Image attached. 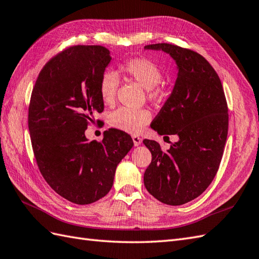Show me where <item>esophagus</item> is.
Masks as SVG:
<instances>
[{
  "label": "esophagus",
  "mask_w": 259,
  "mask_h": 259,
  "mask_svg": "<svg viewBox=\"0 0 259 259\" xmlns=\"http://www.w3.org/2000/svg\"><path fill=\"white\" fill-rule=\"evenodd\" d=\"M132 140H134V143L136 147H138V145H140L142 143V139L139 137V136H132Z\"/></svg>",
  "instance_id": "34e87169"
}]
</instances>
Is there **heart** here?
<instances>
[{
  "instance_id": "heart-1",
  "label": "heart",
  "mask_w": 259,
  "mask_h": 259,
  "mask_svg": "<svg viewBox=\"0 0 259 259\" xmlns=\"http://www.w3.org/2000/svg\"><path fill=\"white\" fill-rule=\"evenodd\" d=\"M119 71L132 81L141 85L147 90V96L152 102L160 101L163 96V91L160 86L162 78V71L154 61L148 58H132L125 61ZM119 79L116 73L106 71L99 81V94L105 104H112L115 102ZM151 114L147 109H130L121 107L111 112L109 116V123L119 130L129 134H138L151 120Z\"/></svg>"
}]
</instances>
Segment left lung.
Instances as JSON below:
<instances>
[{
  "label": "left lung",
  "mask_w": 259,
  "mask_h": 259,
  "mask_svg": "<svg viewBox=\"0 0 259 259\" xmlns=\"http://www.w3.org/2000/svg\"><path fill=\"white\" fill-rule=\"evenodd\" d=\"M144 49L163 51L176 63L173 91L151 128L178 141L163 151L156 141L143 140L152 154L143 181L157 200L181 205L200 196L217 174L228 138L227 101L217 72L197 52L169 44Z\"/></svg>",
  "instance_id": "obj_1"
}]
</instances>
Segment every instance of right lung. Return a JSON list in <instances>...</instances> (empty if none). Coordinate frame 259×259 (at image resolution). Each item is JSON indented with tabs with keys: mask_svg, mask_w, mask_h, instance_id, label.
I'll return each instance as SVG.
<instances>
[{
	"mask_svg": "<svg viewBox=\"0 0 259 259\" xmlns=\"http://www.w3.org/2000/svg\"><path fill=\"white\" fill-rule=\"evenodd\" d=\"M102 46H74L39 73L31 93L28 129L45 181L66 200L90 204L109 193L117 165L134 147L118 129L89 141L85 130L104 110L99 81L111 61Z\"/></svg>",
	"mask_w": 259,
	"mask_h": 259,
	"instance_id": "obj_1",
	"label": "right lung"
}]
</instances>
